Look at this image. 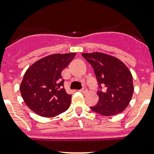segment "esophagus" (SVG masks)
Returning a JSON list of instances; mask_svg holds the SVG:
<instances>
[{
	"instance_id": "1",
	"label": "esophagus",
	"mask_w": 154,
	"mask_h": 154,
	"mask_svg": "<svg viewBox=\"0 0 154 154\" xmlns=\"http://www.w3.org/2000/svg\"><path fill=\"white\" fill-rule=\"evenodd\" d=\"M80 92L82 93V94H85V93L87 92V88H86V86L82 87V89H81V90H80Z\"/></svg>"
}]
</instances>
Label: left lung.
Returning a JSON list of instances; mask_svg holds the SVG:
<instances>
[{
  "label": "left lung",
  "instance_id": "obj_1",
  "mask_svg": "<svg viewBox=\"0 0 154 154\" xmlns=\"http://www.w3.org/2000/svg\"><path fill=\"white\" fill-rule=\"evenodd\" d=\"M91 63L98 82L99 101L91 107L93 111L103 116L121 113L129 105L134 92L130 70L118 58L105 53H82ZM105 90L101 91L102 86Z\"/></svg>",
  "mask_w": 154,
  "mask_h": 154
}]
</instances>
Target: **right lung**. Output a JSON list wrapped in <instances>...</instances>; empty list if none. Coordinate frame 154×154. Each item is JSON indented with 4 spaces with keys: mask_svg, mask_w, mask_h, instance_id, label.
<instances>
[{
    "mask_svg": "<svg viewBox=\"0 0 154 154\" xmlns=\"http://www.w3.org/2000/svg\"><path fill=\"white\" fill-rule=\"evenodd\" d=\"M75 56V53L47 56L26 70L20 90L31 111L43 117H53L69 108L72 95L63 87L61 72Z\"/></svg>",
    "mask_w": 154,
    "mask_h": 154,
    "instance_id": "add662e5",
    "label": "right lung"
}]
</instances>
